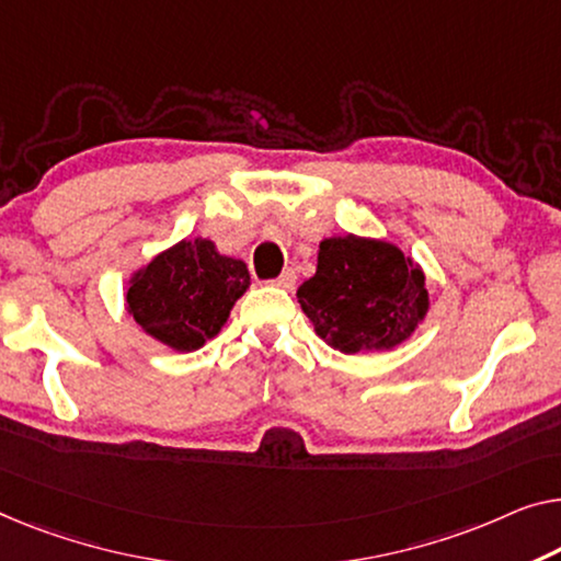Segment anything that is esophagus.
Instances as JSON below:
<instances>
[{
  "mask_svg": "<svg viewBox=\"0 0 561 561\" xmlns=\"http://www.w3.org/2000/svg\"><path fill=\"white\" fill-rule=\"evenodd\" d=\"M297 284V272L291 270H284L277 279H274V287H279V289H291Z\"/></svg>",
  "mask_w": 561,
  "mask_h": 561,
  "instance_id": "1",
  "label": "esophagus"
}]
</instances>
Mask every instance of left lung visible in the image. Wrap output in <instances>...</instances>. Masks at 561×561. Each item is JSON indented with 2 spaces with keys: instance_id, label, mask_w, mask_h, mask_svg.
I'll return each instance as SVG.
<instances>
[{
  "instance_id": "left-lung-1",
  "label": "left lung",
  "mask_w": 561,
  "mask_h": 561,
  "mask_svg": "<svg viewBox=\"0 0 561 561\" xmlns=\"http://www.w3.org/2000/svg\"><path fill=\"white\" fill-rule=\"evenodd\" d=\"M297 302L345 355L403 345L431 309L423 266L392 241L357 233L320 241L317 272L299 284Z\"/></svg>"
}]
</instances>
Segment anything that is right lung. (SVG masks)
<instances>
[{
  "instance_id": "obj_1",
  "label": "right lung",
  "mask_w": 561,
  "mask_h": 561,
  "mask_svg": "<svg viewBox=\"0 0 561 561\" xmlns=\"http://www.w3.org/2000/svg\"><path fill=\"white\" fill-rule=\"evenodd\" d=\"M249 284L247 264L221 254L211 239H181L130 274L125 312L148 337L194 353L221 332Z\"/></svg>"
}]
</instances>
